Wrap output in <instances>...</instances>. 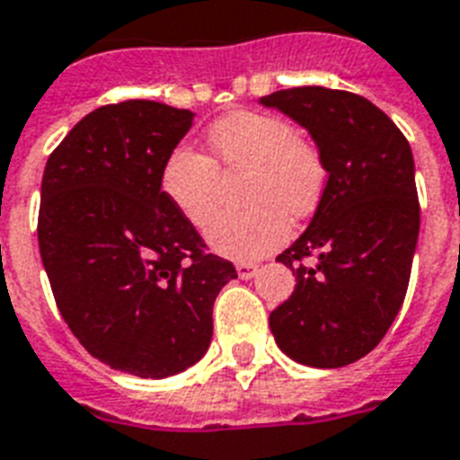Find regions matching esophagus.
I'll return each mask as SVG.
<instances>
[{"instance_id":"esophagus-1","label":"esophagus","mask_w":460,"mask_h":460,"mask_svg":"<svg viewBox=\"0 0 460 460\" xmlns=\"http://www.w3.org/2000/svg\"><path fill=\"white\" fill-rule=\"evenodd\" d=\"M236 271H238V276H241L243 281H248V279H252V276L257 274V264H252V262H238L236 264Z\"/></svg>"}]
</instances>
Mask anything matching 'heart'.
Instances as JSON below:
<instances>
[{"mask_svg":"<svg viewBox=\"0 0 460 460\" xmlns=\"http://www.w3.org/2000/svg\"><path fill=\"white\" fill-rule=\"evenodd\" d=\"M208 141L226 170L252 174V208L241 215H219L208 229V241L222 255L264 257L290 236L288 211L293 217H307L319 208L328 184L323 153L281 115L238 111L215 122ZM160 189L181 217L205 226L217 210L219 170L203 153L177 146L160 172Z\"/></svg>","mask_w":460,"mask_h":460,"instance_id":"obj_1","label":"heart"}]
</instances>
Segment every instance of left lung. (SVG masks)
I'll return each instance as SVG.
<instances>
[{
    "instance_id": "1",
    "label": "left lung",
    "mask_w": 460,
    "mask_h": 460,
    "mask_svg": "<svg viewBox=\"0 0 460 460\" xmlns=\"http://www.w3.org/2000/svg\"><path fill=\"white\" fill-rule=\"evenodd\" d=\"M260 103L305 127L328 167L314 217L276 257L293 269L295 290L269 328L297 364H354L385 338L409 288L420 229L411 146L352 92L293 87Z\"/></svg>"
}]
</instances>
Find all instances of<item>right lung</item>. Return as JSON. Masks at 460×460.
I'll return each mask as SVG.
<instances>
[{
    "label": "right lung",
    "mask_w": 460,
    "mask_h": 460,
    "mask_svg": "<svg viewBox=\"0 0 460 460\" xmlns=\"http://www.w3.org/2000/svg\"><path fill=\"white\" fill-rule=\"evenodd\" d=\"M193 113L132 99L84 115L49 155L37 219L58 312L92 357L139 378L200 361L236 279L160 189Z\"/></svg>",
    "instance_id": "obj_1"
}]
</instances>
